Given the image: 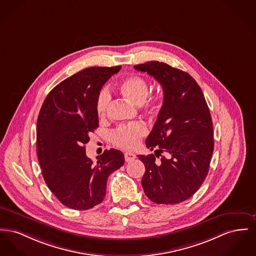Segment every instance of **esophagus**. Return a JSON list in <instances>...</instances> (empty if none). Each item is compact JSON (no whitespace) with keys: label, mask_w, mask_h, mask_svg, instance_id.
Masks as SVG:
<instances>
[{"label":"esophagus","mask_w":256,"mask_h":256,"mask_svg":"<svg viewBox=\"0 0 256 256\" xmlns=\"http://www.w3.org/2000/svg\"><path fill=\"white\" fill-rule=\"evenodd\" d=\"M136 158V154L134 152H124V160L126 162H132Z\"/></svg>","instance_id":"34e87169"}]
</instances>
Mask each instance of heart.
Wrapping results in <instances>:
<instances>
[{"instance_id": "heart-1", "label": "heart", "mask_w": 256, "mask_h": 256, "mask_svg": "<svg viewBox=\"0 0 256 256\" xmlns=\"http://www.w3.org/2000/svg\"><path fill=\"white\" fill-rule=\"evenodd\" d=\"M118 90L120 94L128 100L130 102L141 106L145 102L149 94V84L147 80L140 76H130L124 78L119 85ZM110 102V96L106 90H102L96 100V109L100 117H104ZM160 98H150L146 106L152 111H156L160 108ZM147 134L146 126L141 122H132L126 126H120L116 128L111 134L112 143L122 149H132L138 144L139 140Z\"/></svg>"}]
</instances>
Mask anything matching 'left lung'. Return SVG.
I'll return each mask as SVG.
<instances>
[{"mask_svg": "<svg viewBox=\"0 0 256 256\" xmlns=\"http://www.w3.org/2000/svg\"><path fill=\"white\" fill-rule=\"evenodd\" d=\"M134 68L152 76L164 89V104L146 139L154 154L137 156L146 168L142 186L156 204H178L196 194L209 172L214 150L210 110L188 72L158 60Z\"/></svg>", "mask_w": 256, "mask_h": 256, "instance_id": "8db88e82", "label": "left lung"}]
</instances>
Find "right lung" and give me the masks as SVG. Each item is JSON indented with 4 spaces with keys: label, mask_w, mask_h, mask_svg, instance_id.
I'll return each mask as SVG.
<instances>
[{
    "label": "right lung",
    "mask_w": 256,
    "mask_h": 256,
    "mask_svg": "<svg viewBox=\"0 0 256 256\" xmlns=\"http://www.w3.org/2000/svg\"><path fill=\"white\" fill-rule=\"evenodd\" d=\"M120 66H92L64 79L47 94L36 122V152L47 186L62 205L88 210L102 202L107 179L124 162L106 150L94 162L85 144L98 126L100 90Z\"/></svg>",
    "instance_id": "right-lung-1"
}]
</instances>
